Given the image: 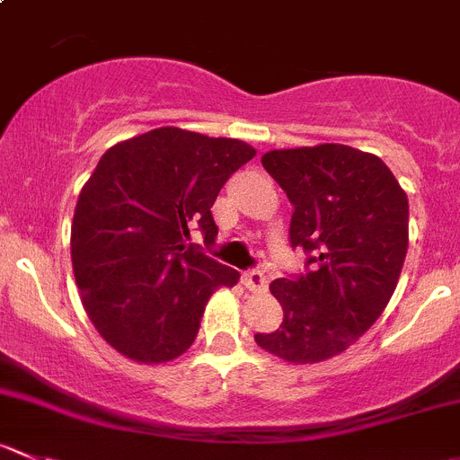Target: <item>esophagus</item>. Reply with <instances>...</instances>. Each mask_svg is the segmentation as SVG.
<instances>
[{
  "mask_svg": "<svg viewBox=\"0 0 460 460\" xmlns=\"http://www.w3.org/2000/svg\"><path fill=\"white\" fill-rule=\"evenodd\" d=\"M243 285L252 292H265L267 289V276L262 271H244Z\"/></svg>",
  "mask_w": 460,
  "mask_h": 460,
  "instance_id": "1",
  "label": "esophagus"
}]
</instances>
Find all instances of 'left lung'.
Returning a JSON list of instances; mask_svg holds the SVG:
<instances>
[{
	"label": "left lung",
	"instance_id": "8db88e82",
	"mask_svg": "<svg viewBox=\"0 0 460 460\" xmlns=\"http://www.w3.org/2000/svg\"><path fill=\"white\" fill-rule=\"evenodd\" d=\"M262 166L294 204L289 240L312 271L276 279L283 307L256 343L289 364H319L353 346L385 312L409 247L407 193L380 157L350 146L270 150Z\"/></svg>",
	"mask_w": 460,
	"mask_h": 460
}]
</instances>
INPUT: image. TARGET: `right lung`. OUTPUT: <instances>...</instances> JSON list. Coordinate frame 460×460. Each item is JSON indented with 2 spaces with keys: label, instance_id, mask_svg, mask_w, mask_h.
Here are the masks:
<instances>
[{
  "label": "right lung",
  "instance_id": "add662e5",
  "mask_svg": "<svg viewBox=\"0 0 460 460\" xmlns=\"http://www.w3.org/2000/svg\"><path fill=\"white\" fill-rule=\"evenodd\" d=\"M253 157L240 139L168 126L114 144L84 181L71 265L89 321L123 358L153 367L184 355L213 292L240 280L186 240L199 226L213 243V202Z\"/></svg>",
  "mask_w": 460,
  "mask_h": 460
}]
</instances>
